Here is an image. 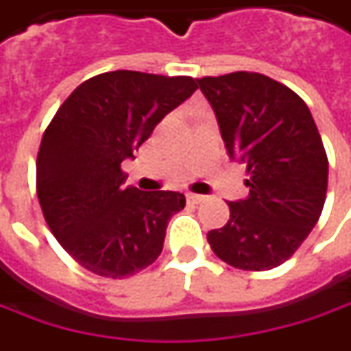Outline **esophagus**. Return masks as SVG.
Masks as SVG:
<instances>
[{
    "label": "esophagus",
    "mask_w": 351,
    "mask_h": 351,
    "mask_svg": "<svg viewBox=\"0 0 351 351\" xmlns=\"http://www.w3.org/2000/svg\"><path fill=\"white\" fill-rule=\"evenodd\" d=\"M189 200L193 202V204H200V202H204V200H206V197H204V195H195V193H191Z\"/></svg>",
    "instance_id": "esophagus-1"
}]
</instances>
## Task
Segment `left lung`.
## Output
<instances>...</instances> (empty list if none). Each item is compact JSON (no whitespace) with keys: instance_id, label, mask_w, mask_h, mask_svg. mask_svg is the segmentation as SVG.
<instances>
[{"instance_id":"1","label":"left lung","mask_w":351,"mask_h":351,"mask_svg":"<svg viewBox=\"0 0 351 351\" xmlns=\"http://www.w3.org/2000/svg\"><path fill=\"white\" fill-rule=\"evenodd\" d=\"M231 160L245 164L248 197L229 202V221L208 231L219 260L245 271L287 262L325 204L328 160L308 105L256 72L200 78Z\"/></svg>"}]
</instances>
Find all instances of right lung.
Masks as SVG:
<instances>
[{"label":"right lung","mask_w":351,"mask_h":351,"mask_svg":"<svg viewBox=\"0 0 351 351\" xmlns=\"http://www.w3.org/2000/svg\"><path fill=\"white\" fill-rule=\"evenodd\" d=\"M197 88L189 76L114 70L80 84L53 116L36 162L38 199L51 233L89 271L122 279L160 256L185 197L125 187L120 164Z\"/></svg>","instance_id":"add662e5"}]
</instances>
